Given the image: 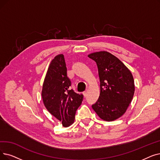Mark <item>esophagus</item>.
Returning a JSON list of instances; mask_svg holds the SVG:
<instances>
[{
	"label": "esophagus",
	"instance_id": "34e87169",
	"mask_svg": "<svg viewBox=\"0 0 160 160\" xmlns=\"http://www.w3.org/2000/svg\"><path fill=\"white\" fill-rule=\"evenodd\" d=\"M83 95H84V96L86 97L87 96V92L86 91V92H83Z\"/></svg>",
	"mask_w": 160,
	"mask_h": 160
}]
</instances>
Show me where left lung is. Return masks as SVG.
Returning <instances> with one entry per match:
<instances>
[{
  "mask_svg": "<svg viewBox=\"0 0 160 160\" xmlns=\"http://www.w3.org/2000/svg\"><path fill=\"white\" fill-rule=\"evenodd\" d=\"M88 57L96 62L100 79V95L92 108L102 120L114 121L126 112L133 99V75L118 58L108 52H94Z\"/></svg>",
  "mask_w": 160,
  "mask_h": 160,
  "instance_id": "left-lung-1",
  "label": "left lung"
}]
</instances>
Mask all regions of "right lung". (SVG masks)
I'll list each match as a JSON object with an SVG mask.
<instances>
[{"mask_svg": "<svg viewBox=\"0 0 160 160\" xmlns=\"http://www.w3.org/2000/svg\"><path fill=\"white\" fill-rule=\"evenodd\" d=\"M67 71L64 55H56L48 67L42 90L45 107L62 122L63 127H68L74 123L76 111L83 100V95L69 89L71 82Z\"/></svg>", "mask_w": 160, "mask_h": 160, "instance_id": "right-lung-1", "label": "right lung"}]
</instances>
